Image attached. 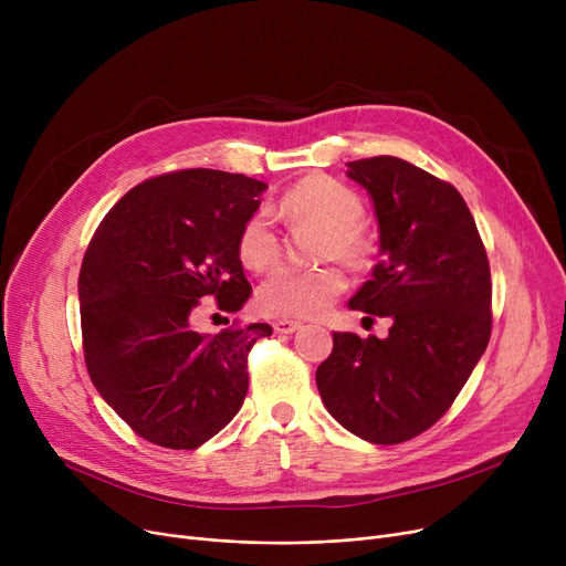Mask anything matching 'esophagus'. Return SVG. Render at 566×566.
<instances>
[{
  "label": "esophagus",
  "mask_w": 566,
  "mask_h": 566,
  "mask_svg": "<svg viewBox=\"0 0 566 566\" xmlns=\"http://www.w3.org/2000/svg\"><path fill=\"white\" fill-rule=\"evenodd\" d=\"M301 321H291V318H280V321H275L273 323V331L277 333V335H291V333H295V331H301Z\"/></svg>",
  "instance_id": "34e87169"
}]
</instances>
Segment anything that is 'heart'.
Here are the masks:
<instances>
[{
    "instance_id": "1",
    "label": "heart",
    "mask_w": 566,
    "mask_h": 566,
    "mask_svg": "<svg viewBox=\"0 0 566 566\" xmlns=\"http://www.w3.org/2000/svg\"><path fill=\"white\" fill-rule=\"evenodd\" d=\"M282 211L298 222H316L325 229L321 235V256H337L350 268H365L374 256V243L360 224L365 203L360 195L331 176H307L293 186L284 199ZM238 256L263 271L280 256V235L268 211L252 213L238 233ZM346 289V277L333 263L323 265H282L259 286L256 303L265 314L310 318L321 314Z\"/></svg>"
}]
</instances>
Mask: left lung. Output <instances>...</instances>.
Segmentation results:
<instances>
[{"mask_svg":"<svg viewBox=\"0 0 566 566\" xmlns=\"http://www.w3.org/2000/svg\"><path fill=\"white\" fill-rule=\"evenodd\" d=\"M346 174L369 192L380 231V261L348 307L392 328L385 339L335 333L316 385L344 429L397 444L448 412L486 350L491 268L454 186L395 156L353 160Z\"/></svg>","mask_w":566,"mask_h":566,"instance_id":"obj_1","label":"left lung"}]
</instances>
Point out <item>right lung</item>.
<instances>
[{
	"label": "right lung",
	"instance_id": "add662e5",
	"mask_svg": "<svg viewBox=\"0 0 566 566\" xmlns=\"http://www.w3.org/2000/svg\"><path fill=\"white\" fill-rule=\"evenodd\" d=\"M268 186L243 174L181 169L116 201L86 248L77 293L86 371L137 436L195 450L248 395V353L268 323L192 328L199 301L222 312L250 298L235 243Z\"/></svg>",
	"mask_w": 566,
	"mask_h": 566
}]
</instances>
